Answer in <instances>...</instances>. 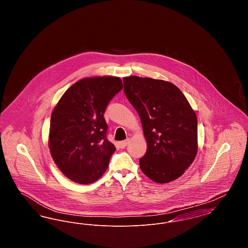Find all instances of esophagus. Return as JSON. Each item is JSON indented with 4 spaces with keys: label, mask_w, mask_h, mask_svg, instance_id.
I'll list each match as a JSON object with an SVG mask.
<instances>
[{
    "label": "esophagus",
    "mask_w": 248,
    "mask_h": 248,
    "mask_svg": "<svg viewBox=\"0 0 248 248\" xmlns=\"http://www.w3.org/2000/svg\"><path fill=\"white\" fill-rule=\"evenodd\" d=\"M128 142H129V140H124V141L119 142V147H120L121 149H124V148H125V147L127 146Z\"/></svg>",
    "instance_id": "esophagus-1"
}]
</instances>
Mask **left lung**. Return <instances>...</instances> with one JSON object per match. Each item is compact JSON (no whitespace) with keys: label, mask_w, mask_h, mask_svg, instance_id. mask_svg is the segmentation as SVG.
Listing matches in <instances>:
<instances>
[{"label":"left lung","mask_w":248,"mask_h":248,"mask_svg":"<svg viewBox=\"0 0 248 248\" xmlns=\"http://www.w3.org/2000/svg\"><path fill=\"white\" fill-rule=\"evenodd\" d=\"M124 84L147 141L146 154L140 159L142 172L160 184L181 177L198 151L197 117L186 96L164 80L128 76Z\"/></svg>","instance_id":"obj_1"}]
</instances>
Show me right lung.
<instances>
[{
	"label": "right lung",
	"instance_id": "add662e5",
	"mask_svg": "<svg viewBox=\"0 0 248 248\" xmlns=\"http://www.w3.org/2000/svg\"><path fill=\"white\" fill-rule=\"evenodd\" d=\"M123 88L121 78L87 77L73 83L51 114L50 154L59 170L78 184H91L102 177L115 146L107 140L104 112Z\"/></svg>",
	"mask_w": 248,
	"mask_h": 248
}]
</instances>
